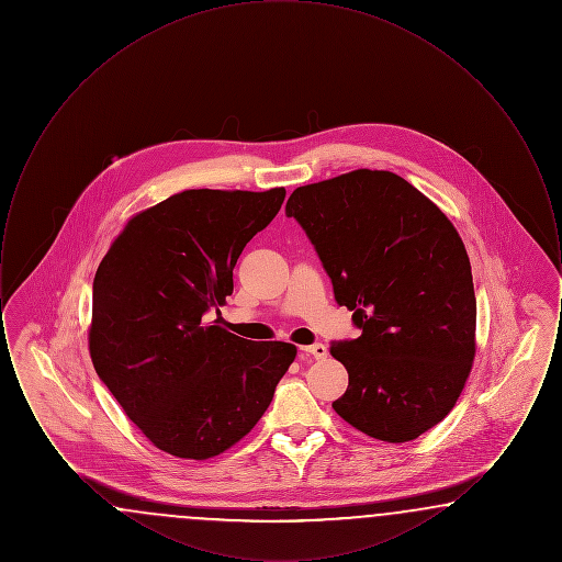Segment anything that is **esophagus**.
Wrapping results in <instances>:
<instances>
[{
    "label": "esophagus",
    "mask_w": 562,
    "mask_h": 562,
    "mask_svg": "<svg viewBox=\"0 0 562 562\" xmlns=\"http://www.w3.org/2000/svg\"><path fill=\"white\" fill-rule=\"evenodd\" d=\"M307 356H314L316 360H322V358H326L328 356V349L326 346H322V344H314V346H305V348H301Z\"/></svg>",
    "instance_id": "obj_1"
}]
</instances>
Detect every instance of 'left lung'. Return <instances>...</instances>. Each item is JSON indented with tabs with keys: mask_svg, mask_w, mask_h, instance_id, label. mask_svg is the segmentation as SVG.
<instances>
[{
	"mask_svg": "<svg viewBox=\"0 0 562 562\" xmlns=\"http://www.w3.org/2000/svg\"><path fill=\"white\" fill-rule=\"evenodd\" d=\"M286 214L362 330L330 346L349 374L333 408L376 440H415L451 413L476 353L472 268L453 223L398 175L369 168L294 189Z\"/></svg>",
	"mask_w": 562,
	"mask_h": 562,
	"instance_id": "left-lung-1",
	"label": "left lung"
}]
</instances>
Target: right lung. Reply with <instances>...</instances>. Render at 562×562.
Listing matches in <instances>:
<instances>
[{
    "label": "right lung",
    "instance_id": "obj_1",
    "mask_svg": "<svg viewBox=\"0 0 562 562\" xmlns=\"http://www.w3.org/2000/svg\"><path fill=\"white\" fill-rule=\"evenodd\" d=\"M284 195V188L175 193L134 214L97 269L94 371L164 453L202 461L234 447L293 364V344H252L206 322L234 291L244 246Z\"/></svg>",
    "mask_w": 562,
    "mask_h": 562
}]
</instances>
